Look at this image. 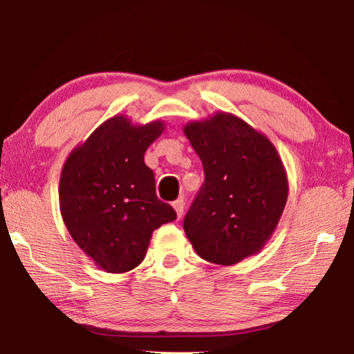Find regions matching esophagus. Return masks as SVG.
Returning <instances> with one entry per match:
<instances>
[{
    "instance_id": "34e87169",
    "label": "esophagus",
    "mask_w": 354,
    "mask_h": 354,
    "mask_svg": "<svg viewBox=\"0 0 354 354\" xmlns=\"http://www.w3.org/2000/svg\"><path fill=\"white\" fill-rule=\"evenodd\" d=\"M173 207H175L178 218H181V217H183V214H184V200H183V198L176 200L175 203H173Z\"/></svg>"
}]
</instances>
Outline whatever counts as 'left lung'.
Here are the masks:
<instances>
[{"instance_id":"8db88e82","label":"left lung","mask_w":354,"mask_h":354,"mask_svg":"<svg viewBox=\"0 0 354 354\" xmlns=\"http://www.w3.org/2000/svg\"><path fill=\"white\" fill-rule=\"evenodd\" d=\"M200 156L205 183L185 214L196 254L232 266L261 251L283 215L289 184L277 148L232 113L184 127Z\"/></svg>"}]
</instances>
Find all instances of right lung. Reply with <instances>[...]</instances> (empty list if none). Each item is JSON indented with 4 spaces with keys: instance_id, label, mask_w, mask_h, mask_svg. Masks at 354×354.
Here are the masks:
<instances>
[{
    "instance_id": "add662e5",
    "label": "right lung",
    "mask_w": 354,
    "mask_h": 354,
    "mask_svg": "<svg viewBox=\"0 0 354 354\" xmlns=\"http://www.w3.org/2000/svg\"><path fill=\"white\" fill-rule=\"evenodd\" d=\"M165 124L106 120L65 160L59 183L64 223L80 248L103 270L123 273L147 254L160 225L176 218L156 195L154 173L143 162Z\"/></svg>"
}]
</instances>
